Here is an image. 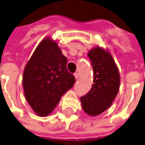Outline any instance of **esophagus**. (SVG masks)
<instances>
[{"label":"esophagus","mask_w":145,"mask_h":145,"mask_svg":"<svg viewBox=\"0 0 145 145\" xmlns=\"http://www.w3.org/2000/svg\"><path fill=\"white\" fill-rule=\"evenodd\" d=\"M74 76H75V78H76V79H78V77H79V74H78L77 72H76V73H74Z\"/></svg>","instance_id":"obj_1"}]
</instances>
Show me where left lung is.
<instances>
[{
  "mask_svg": "<svg viewBox=\"0 0 145 145\" xmlns=\"http://www.w3.org/2000/svg\"><path fill=\"white\" fill-rule=\"evenodd\" d=\"M87 55L94 70V84L91 91L81 97V103L84 112L95 117L112 105L119 91L120 74L108 50L95 46L89 50Z\"/></svg>",
  "mask_w": 145,
  "mask_h": 145,
  "instance_id": "left-lung-1",
  "label": "left lung"
}]
</instances>
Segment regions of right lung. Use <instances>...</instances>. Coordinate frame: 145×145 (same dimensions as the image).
I'll return each mask as SVG.
<instances>
[{"label":"right lung","instance_id":"obj_1","mask_svg":"<svg viewBox=\"0 0 145 145\" xmlns=\"http://www.w3.org/2000/svg\"><path fill=\"white\" fill-rule=\"evenodd\" d=\"M67 58L57 42L46 37L27 63L23 75L24 95L33 110L46 117L55 108L62 95L75 83L67 70Z\"/></svg>","mask_w":145,"mask_h":145}]
</instances>
